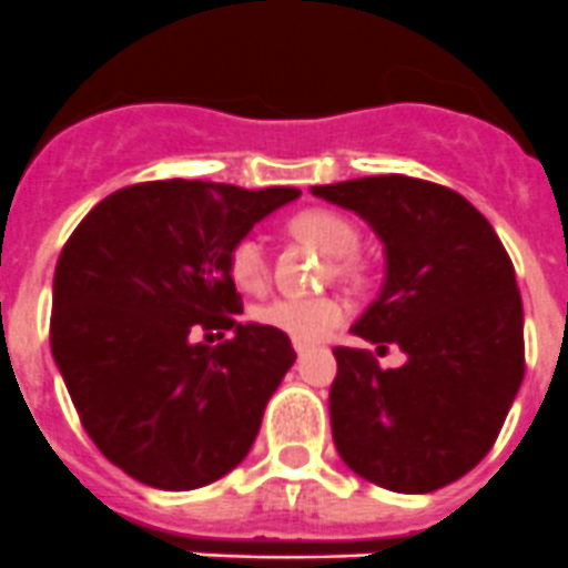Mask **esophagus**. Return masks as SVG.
Here are the masks:
<instances>
[{"label": "esophagus", "mask_w": 568, "mask_h": 568, "mask_svg": "<svg viewBox=\"0 0 568 568\" xmlns=\"http://www.w3.org/2000/svg\"><path fill=\"white\" fill-rule=\"evenodd\" d=\"M295 353H298V358H301V355L307 353V346H304V344H295Z\"/></svg>", "instance_id": "esophagus-1"}]
</instances>
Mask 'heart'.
I'll list each match as a JSON object with an SVG mask.
<instances>
[{"label":"heart","mask_w":568,"mask_h":568,"mask_svg":"<svg viewBox=\"0 0 568 568\" xmlns=\"http://www.w3.org/2000/svg\"><path fill=\"white\" fill-rule=\"evenodd\" d=\"M287 230L293 239L307 241L315 250L324 255H333L335 273L341 278H355L358 267H355L353 253L358 247V230L346 215L335 213V210L313 207L301 210L287 222ZM267 253L264 244L253 235H244L230 247L227 253V275L233 284L244 293H258L267 284ZM255 324L270 329H278L295 344H318L327 338L335 327H341L346 318L344 301L338 298H275L264 307L253 313Z\"/></svg>","instance_id":"heart-1"}]
</instances>
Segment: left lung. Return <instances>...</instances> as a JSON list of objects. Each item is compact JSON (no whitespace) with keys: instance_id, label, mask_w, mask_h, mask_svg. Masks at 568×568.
I'll use <instances>...</instances> for the list:
<instances>
[{"instance_id":"8db88e82","label":"left lung","mask_w":568,"mask_h":568,"mask_svg":"<svg viewBox=\"0 0 568 568\" xmlns=\"http://www.w3.org/2000/svg\"><path fill=\"white\" fill-rule=\"evenodd\" d=\"M384 241L381 295L353 327L386 353L335 346L333 440L344 464L384 489L424 495L464 478L498 438L526 373L524 304L509 253L478 210L444 184L369 175L313 187Z\"/></svg>"}]
</instances>
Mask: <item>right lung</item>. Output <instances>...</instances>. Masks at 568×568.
I'll return each mask as SVG.
<instances>
[{"label":"right lung","instance_id":"1","mask_svg":"<svg viewBox=\"0 0 568 568\" xmlns=\"http://www.w3.org/2000/svg\"><path fill=\"white\" fill-rule=\"evenodd\" d=\"M295 187L142 182L70 233L53 275L50 349L99 453L139 484L199 489L247 458L290 338L239 324L227 253ZM234 329L219 347L202 332Z\"/></svg>","mask_w":568,"mask_h":568}]
</instances>
